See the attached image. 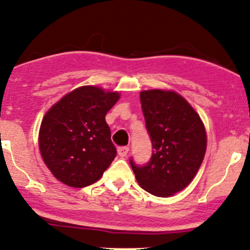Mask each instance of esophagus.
<instances>
[{
	"label": "esophagus",
	"mask_w": 250,
	"mask_h": 250,
	"mask_svg": "<svg viewBox=\"0 0 250 250\" xmlns=\"http://www.w3.org/2000/svg\"><path fill=\"white\" fill-rule=\"evenodd\" d=\"M117 151H118L119 157H125V155L128 153V147H127V146H120V147H118Z\"/></svg>",
	"instance_id": "1"
}]
</instances>
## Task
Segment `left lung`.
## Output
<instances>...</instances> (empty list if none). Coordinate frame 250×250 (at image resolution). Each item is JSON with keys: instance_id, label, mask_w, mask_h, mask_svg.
Segmentation results:
<instances>
[{"instance_id": "1", "label": "left lung", "mask_w": 250, "mask_h": 250, "mask_svg": "<svg viewBox=\"0 0 250 250\" xmlns=\"http://www.w3.org/2000/svg\"><path fill=\"white\" fill-rule=\"evenodd\" d=\"M140 102L153 152L146 165H136L132 158L130 164L143 189L167 198L188 186L198 173L206 153V130L194 108L174 91H142Z\"/></svg>"}]
</instances>
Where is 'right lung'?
Instances as JSON below:
<instances>
[{"instance_id": "add662e5", "label": "right lung", "mask_w": 250, "mask_h": 250, "mask_svg": "<svg viewBox=\"0 0 250 250\" xmlns=\"http://www.w3.org/2000/svg\"><path fill=\"white\" fill-rule=\"evenodd\" d=\"M119 97L86 85L67 93L45 113L38 145L57 180L82 188L102 178L117 155L105 116Z\"/></svg>"}]
</instances>
